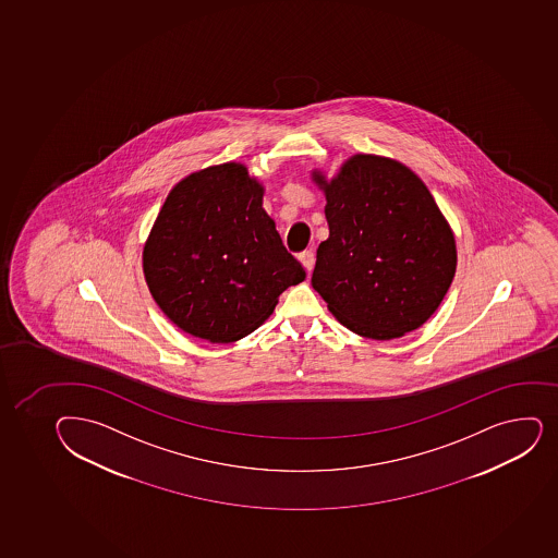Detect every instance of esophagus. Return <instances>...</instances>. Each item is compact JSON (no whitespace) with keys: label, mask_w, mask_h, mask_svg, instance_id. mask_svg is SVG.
<instances>
[{"label":"esophagus","mask_w":558,"mask_h":558,"mask_svg":"<svg viewBox=\"0 0 558 558\" xmlns=\"http://www.w3.org/2000/svg\"><path fill=\"white\" fill-rule=\"evenodd\" d=\"M300 262L304 264L305 270L311 272L313 267H315V253L313 251H304V253L300 254Z\"/></svg>","instance_id":"1"}]
</instances>
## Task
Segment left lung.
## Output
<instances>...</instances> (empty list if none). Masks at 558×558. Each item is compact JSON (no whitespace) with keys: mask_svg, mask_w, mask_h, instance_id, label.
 I'll use <instances>...</instances> for the list:
<instances>
[{"mask_svg":"<svg viewBox=\"0 0 558 558\" xmlns=\"http://www.w3.org/2000/svg\"><path fill=\"white\" fill-rule=\"evenodd\" d=\"M329 238L318 245L313 289L344 328L399 339L421 328L454 280V232L430 190L390 157L356 154L326 179Z\"/></svg>","mask_w":558,"mask_h":558,"instance_id":"1","label":"left lung"}]
</instances>
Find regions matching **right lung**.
Segmentation results:
<instances>
[{"instance_id":"1","label":"right lung","mask_w":558,"mask_h":558,"mask_svg":"<svg viewBox=\"0 0 558 558\" xmlns=\"http://www.w3.org/2000/svg\"><path fill=\"white\" fill-rule=\"evenodd\" d=\"M264 192L242 162L203 168L170 190L144 243L143 270L156 304L184 333L235 342L304 282L264 210Z\"/></svg>"}]
</instances>
